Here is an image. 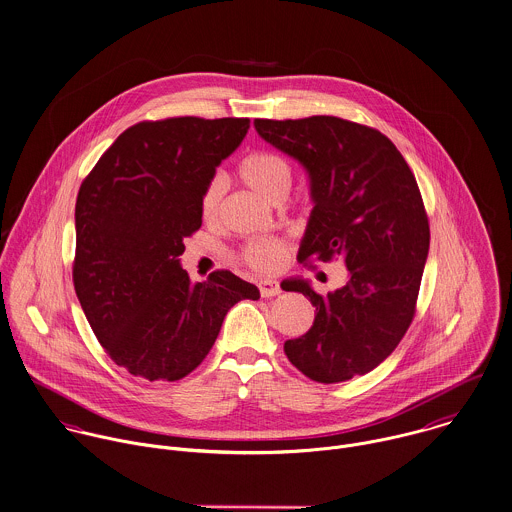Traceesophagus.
<instances>
[{"mask_svg": "<svg viewBox=\"0 0 512 512\" xmlns=\"http://www.w3.org/2000/svg\"><path fill=\"white\" fill-rule=\"evenodd\" d=\"M257 287H259V293H261V297H263V299L277 297V295L281 293L279 283H277V281H273V279H261V281L257 283Z\"/></svg>", "mask_w": 512, "mask_h": 512, "instance_id": "esophagus-1", "label": "esophagus"}]
</instances>
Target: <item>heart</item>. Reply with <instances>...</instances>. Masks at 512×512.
<instances>
[{"label": "heart", "mask_w": 512, "mask_h": 512, "mask_svg": "<svg viewBox=\"0 0 512 512\" xmlns=\"http://www.w3.org/2000/svg\"><path fill=\"white\" fill-rule=\"evenodd\" d=\"M239 178L259 196L273 200L279 192L287 190L291 184V166L289 162L267 150H257L247 154L239 162ZM225 192L223 180L217 176L205 186L202 196V215L204 219H213L221 204ZM287 255V243L273 237L253 239L243 247V261L261 273L277 271Z\"/></svg>", "instance_id": "heart-1"}]
</instances>
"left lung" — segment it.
<instances>
[{
    "instance_id": "left-lung-1",
    "label": "left lung",
    "mask_w": 512,
    "mask_h": 512,
    "mask_svg": "<svg viewBox=\"0 0 512 512\" xmlns=\"http://www.w3.org/2000/svg\"><path fill=\"white\" fill-rule=\"evenodd\" d=\"M255 130L308 174L312 211L299 261H342L348 283L326 297L305 279L283 281L314 312L285 342L293 366L320 384L368 374L400 344L415 314L429 223L408 162L376 128L338 116L257 118Z\"/></svg>"
}]
</instances>
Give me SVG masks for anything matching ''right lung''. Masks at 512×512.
<instances>
[{"label":"right lung","instance_id":"1","mask_svg":"<svg viewBox=\"0 0 512 512\" xmlns=\"http://www.w3.org/2000/svg\"><path fill=\"white\" fill-rule=\"evenodd\" d=\"M247 130L249 118L138 122L81 184L75 291L104 352L132 376H188L227 310L259 299V289L231 271L192 283L180 265L184 239L202 227L205 186Z\"/></svg>","mask_w":512,"mask_h":512}]
</instances>
